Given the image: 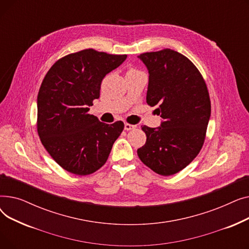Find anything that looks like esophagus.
<instances>
[{
    "mask_svg": "<svg viewBox=\"0 0 249 249\" xmlns=\"http://www.w3.org/2000/svg\"><path fill=\"white\" fill-rule=\"evenodd\" d=\"M125 130H127V131H129V130H132V129H135L136 128V125H132V124H129V123H125Z\"/></svg>",
    "mask_w": 249,
    "mask_h": 249,
    "instance_id": "esophagus-1",
    "label": "esophagus"
}]
</instances>
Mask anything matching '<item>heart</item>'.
Here are the masks:
<instances>
[{
	"instance_id": "obj_1",
	"label": "heart",
	"mask_w": 249,
	"mask_h": 249,
	"mask_svg": "<svg viewBox=\"0 0 249 249\" xmlns=\"http://www.w3.org/2000/svg\"><path fill=\"white\" fill-rule=\"evenodd\" d=\"M134 71H136L135 69H132V68H131V69H129V70L127 71V73H128V72H134Z\"/></svg>"
}]
</instances>
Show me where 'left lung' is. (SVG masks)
<instances>
[{
  "label": "left lung",
  "mask_w": 249,
  "mask_h": 249,
  "mask_svg": "<svg viewBox=\"0 0 249 249\" xmlns=\"http://www.w3.org/2000/svg\"><path fill=\"white\" fill-rule=\"evenodd\" d=\"M149 73L146 103L158 106L160 127L141 126L146 142L137 149L140 160L167 177L189 165L204 144L211 102L204 78L195 64L173 49L138 56Z\"/></svg>",
  "instance_id": "obj_1"
}]
</instances>
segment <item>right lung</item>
<instances>
[{
    "instance_id": "right-lung-1",
    "label": "right lung",
    "mask_w": 249,
    "mask_h": 249,
    "mask_svg": "<svg viewBox=\"0 0 249 249\" xmlns=\"http://www.w3.org/2000/svg\"><path fill=\"white\" fill-rule=\"evenodd\" d=\"M126 57L84 49L58 59L44 76L37 97V132L65 171L87 176L107 161L124 123L109 125L88 112L100 98L103 78Z\"/></svg>"
}]
</instances>
